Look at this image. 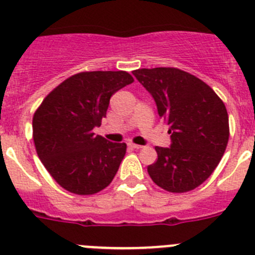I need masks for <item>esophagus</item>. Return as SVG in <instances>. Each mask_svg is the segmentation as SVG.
I'll use <instances>...</instances> for the list:
<instances>
[{"instance_id": "esophagus-1", "label": "esophagus", "mask_w": 255, "mask_h": 255, "mask_svg": "<svg viewBox=\"0 0 255 255\" xmlns=\"http://www.w3.org/2000/svg\"><path fill=\"white\" fill-rule=\"evenodd\" d=\"M128 145H129L131 149H141V148H143L141 145H139V144H134V143H129Z\"/></svg>"}]
</instances>
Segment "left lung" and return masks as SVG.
<instances>
[{
    "label": "left lung",
    "instance_id": "1",
    "mask_svg": "<svg viewBox=\"0 0 255 255\" xmlns=\"http://www.w3.org/2000/svg\"><path fill=\"white\" fill-rule=\"evenodd\" d=\"M170 126L171 147H155L150 179L170 193L198 188L220 163L229 141V115L220 97L197 76L176 67L132 71Z\"/></svg>",
    "mask_w": 255,
    "mask_h": 255
}]
</instances>
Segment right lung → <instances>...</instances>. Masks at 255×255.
Wrapping results in <instances>:
<instances>
[{
  "label": "right lung",
  "instance_id": "1",
  "mask_svg": "<svg viewBox=\"0 0 255 255\" xmlns=\"http://www.w3.org/2000/svg\"><path fill=\"white\" fill-rule=\"evenodd\" d=\"M126 71H84L56 87L33 116L39 159L58 185L78 195L107 188L126 153L93 129L106 117L112 94L131 84Z\"/></svg>",
  "mask_w": 255,
  "mask_h": 255
}]
</instances>
